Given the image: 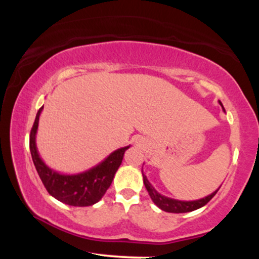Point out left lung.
Here are the masks:
<instances>
[{
  "label": "left lung",
  "mask_w": 259,
  "mask_h": 259,
  "mask_svg": "<svg viewBox=\"0 0 259 259\" xmlns=\"http://www.w3.org/2000/svg\"><path fill=\"white\" fill-rule=\"evenodd\" d=\"M219 105L222 106L223 111L225 112L224 107H223L221 101H219ZM142 178H144L145 187H146V190L148 191V195H150L151 200L153 201V203L156 204L158 208H160L162 210H164V212H169V213H187V212H192V210H196V209H198V208L203 207L204 204H207L208 202L212 200L213 196L218 192V190L221 189V186H222L221 185L214 192H212L210 195L206 196V197L200 198V200L180 201V200H174V198L167 197V196H164V195H160L159 192L152 186V184L147 180V177L144 174V171H142Z\"/></svg>",
  "instance_id": "left-lung-1"
}]
</instances>
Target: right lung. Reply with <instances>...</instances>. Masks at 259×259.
I'll use <instances>...</instances> for the list:
<instances>
[{
    "instance_id": "obj_1",
    "label": "right lung",
    "mask_w": 259,
    "mask_h": 259,
    "mask_svg": "<svg viewBox=\"0 0 259 259\" xmlns=\"http://www.w3.org/2000/svg\"><path fill=\"white\" fill-rule=\"evenodd\" d=\"M44 106L38 109L34 125L30 132V152L36 168L38 177L56 200L74 207H88L97 203L108 187L111 186L113 178L121 164L124 153L130 146H125L113 151L107 158L97 165L78 174H62L50 168L41 159L36 147V134L38 127V118Z\"/></svg>"
}]
</instances>
